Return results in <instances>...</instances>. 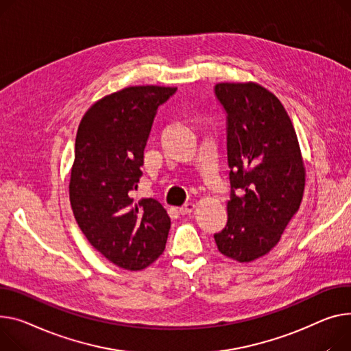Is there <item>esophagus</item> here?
<instances>
[{"label":"esophagus","instance_id":"34e87169","mask_svg":"<svg viewBox=\"0 0 351 351\" xmlns=\"http://www.w3.org/2000/svg\"><path fill=\"white\" fill-rule=\"evenodd\" d=\"M195 203H186V204H183L180 208H179V212H180V215H183V216H186V215H191L193 210H195Z\"/></svg>","mask_w":351,"mask_h":351}]
</instances>
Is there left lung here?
I'll return each mask as SVG.
<instances>
[{"instance_id":"8db88e82","label":"left lung","mask_w":351,"mask_h":351,"mask_svg":"<svg viewBox=\"0 0 351 351\" xmlns=\"http://www.w3.org/2000/svg\"><path fill=\"white\" fill-rule=\"evenodd\" d=\"M226 112L230 200L219 251L239 263L269 252L302 202L305 168L296 132L271 91L255 83H219Z\"/></svg>"}]
</instances>
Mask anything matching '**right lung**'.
Masks as SVG:
<instances>
[{"instance_id":"add662e5","label":"right lung","mask_w":351,"mask_h":351,"mask_svg":"<svg viewBox=\"0 0 351 351\" xmlns=\"http://www.w3.org/2000/svg\"><path fill=\"white\" fill-rule=\"evenodd\" d=\"M173 87H127L93 104L80 121L70 203L88 243L114 265L139 271L165 250L171 219L155 199L131 197L158 107Z\"/></svg>"}]
</instances>
